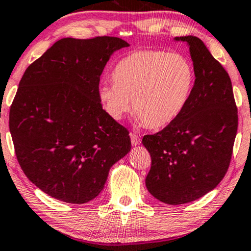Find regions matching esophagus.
Segmentation results:
<instances>
[{
    "instance_id": "34e87169",
    "label": "esophagus",
    "mask_w": 251,
    "mask_h": 251,
    "mask_svg": "<svg viewBox=\"0 0 251 251\" xmlns=\"http://www.w3.org/2000/svg\"><path fill=\"white\" fill-rule=\"evenodd\" d=\"M130 138H131V144L132 145L141 144V137H139L138 135H136V133L130 132Z\"/></svg>"
}]
</instances>
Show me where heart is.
<instances>
[{"label":"heart","instance_id":"heart-1","mask_svg":"<svg viewBox=\"0 0 251 251\" xmlns=\"http://www.w3.org/2000/svg\"><path fill=\"white\" fill-rule=\"evenodd\" d=\"M113 82L99 87V99L114 120L132 108L148 128L168 126L180 116L195 85V70L184 55L139 50L116 64Z\"/></svg>","mask_w":251,"mask_h":251}]
</instances>
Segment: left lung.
I'll return each instance as SVG.
<instances>
[{
    "mask_svg": "<svg viewBox=\"0 0 251 251\" xmlns=\"http://www.w3.org/2000/svg\"><path fill=\"white\" fill-rule=\"evenodd\" d=\"M175 40L189 45L196 77L193 93L177 119L142 141L151 155L146 188L169 205L196 201L220 183L229 167L239 121L224 67L200 38Z\"/></svg>",
    "mask_w": 251,
    "mask_h": 251,
    "instance_id": "8db88e82",
    "label": "left lung"
}]
</instances>
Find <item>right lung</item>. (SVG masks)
<instances>
[{"instance_id": "1", "label": "right lung", "mask_w": 251, "mask_h": 251, "mask_svg": "<svg viewBox=\"0 0 251 251\" xmlns=\"http://www.w3.org/2000/svg\"><path fill=\"white\" fill-rule=\"evenodd\" d=\"M116 37L63 38L28 66L9 114L17 160L32 183L58 201L87 203L131 149L129 131L102 109L99 83Z\"/></svg>"}]
</instances>
